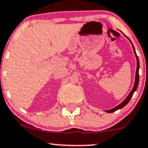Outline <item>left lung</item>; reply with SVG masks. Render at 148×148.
<instances>
[{"mask_svg":"<svg viewBox=\"0 0 148 148\" xmlns=\"http://www.w3.org/2000/svg\"><path fill=\"white\" fill-rule=\"evenodd\" d=\"M127 37V36H126ZM127 38L128 40H130V42H131L132 44V48H133V51H134V55L135 56H136V74H135V81H134V86H133V88L132 90H131V92H130L129 95L127 96V97H126V99L124 100L121 103H120V104L118 106L115 107L114 108H113V109L112 110H106V112H108V113H112V112H114L115 111H116V110H120L121 109V108H123V107H125L126 105L128 103H129V101H130L131 98L132 97V95L134 93V92L136 91L137 88H138V82H139V74H138V70H139V60H138V56H137L136 53V51H135V49L134 47V45H133L132 42H131V40H130L129 38Z\"/></svg>","mask_w":148,"mask_h":148,"instance_id":"obj_1","label":"left lung"}]
</instances>
